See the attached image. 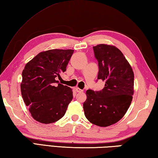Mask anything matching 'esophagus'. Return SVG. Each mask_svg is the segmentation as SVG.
<instances>
[{
	"label": "esophagus",
	"instance_id": "34e87169",
	"mask_svg": "<svg viewBox=\"0 0 158 158\" xmlns=\"http://www.w3.org/2000/svg\"><path fill=\"white\" fill-rule=\"evenodd\" d=\"M75 90H76L77 93H81V92L84 91V90H81V89H80L79 88H78V87H76L75 88Z\"/></svg>",
	"mask_w": 158,
	"mask_h": 158
}]
</instances>
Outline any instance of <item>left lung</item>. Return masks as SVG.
<instances>
[{
  "instance_id": "left-lung-1",
  "label": "left lung",
  "mask_w": 158,
  "mask_h": 158,
  "mask_svg": "<svg viewBox=\"0 0 158 158\" xmlns=\"http://www.w3.org/2000/svg\"><path fill=\"white\" fill-rule=\"evenodd\" d=\"M93 51L98 61V79L105 84L100 91L86 90L84 114L91 123L107 127L119 121L130 107L134 94V73L115 46L100 44L93 47Z\"/></svg>"
}]
</instances>
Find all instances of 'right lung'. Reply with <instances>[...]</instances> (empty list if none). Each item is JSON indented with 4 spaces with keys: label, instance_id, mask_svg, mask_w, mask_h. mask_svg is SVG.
Masks as SVG:
<instances>
[{
    "label": "right lung",
    "instance_id": "right-lung-1",
    "mask_svg": "<svg viewBox=\"0 0 158 158\" xmlns=\"http://www.w3.org/2000/svg\"><path fill=\"white\" fill-rule=\"evenodd\" d=\"M73 49H51L39 53L22 72L21 92L32 117L41 123L56 122L73 100V90L57 79L66 71Z\"/></svg>",
    "mask_w": 158,
    "mask_h": 158
}]
</instances>
